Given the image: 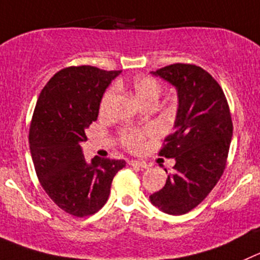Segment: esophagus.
Listing matches in <instances>:
<instances>
[{"instance_id": "34e87169", "label": "esophagus", "mask_w": 260, "mask_h": 260, "mask_svg": "<svg viewBox=\"0 0 260 260\" xmlns=\"http://www.w3.org/2000/svg\"><path fill=\"white\" fill-rule=\"evenodd\" d=\"M130 165L135 166V167H140V169H147L148 165L143 160H137V159H132L130 160Z\"/></svg>"}]
</instances>
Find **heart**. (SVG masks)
Returning a JSON list of instances; mask_svg holds the SVG:
<instances>
[{"instance_id": "obj_1", "label": "heart", "mask_w": 260, "mask_h": 260, "mask_svg": "<svg viewBox=\"0 0 260 260\" xmlns=\"http://www.w3.org/2000/svg\"><path fill=\"white\" fill-rule=\"evenodd\" d=\"M133 90H134L137 100L142 105H144V103L148 102H157V100L160 95V91H162V88H160V84L152 76H138L133 81ZM112 95L113 89H110L103 95L102 102H101V112L102 113L107 111ZM147 133L137 132V130H127V132H123L121 134V142H122V144L127 149L138 150L143 147L144 135Z\"/></svg>"}]
</instances>
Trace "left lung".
Instances as JSON below:
<instances>
[{
	"mask_svg": "<svg viewBox=\"0 0 260 260\" xmlns=\"http://www.w3.org/2000/svg\"><path fill=\"white\" fill-rule=\"evenodd\" d=\"M150 74L176 88L179 107L175 132L159 152L174 158L175 171L149 199L165 213L180 216L200 204L221 179L231 144V113L219 84L199 66L174 63Z\"/></svg>",
	"mask_w": 260,
	"mask_h": 260,
	"instance_id": "left-lung-1",
	"label": "left lung"
}]
</instances>
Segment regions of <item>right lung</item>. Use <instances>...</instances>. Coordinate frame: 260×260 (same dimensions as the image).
<instances>
[{
	"label": "right lung",
	"instance_id": "right-lung-1",
	"mask_svg": "<svg viewBox=\"0 0 260 260\" xmlns=\"http://www.w3.org/2000/svg\"><path fill=\"white\" fill-rule=\"evenodd\" d=\"M121 71L94 66L62 69L46 84L37 101L29 144L44 191L75 217L94 214L106 204L123 159L84 158L85 130L97 120L106 89Z\"/></svg>",
	"mask_w": 260,
	"mask_h": 260
}]
</instances>
